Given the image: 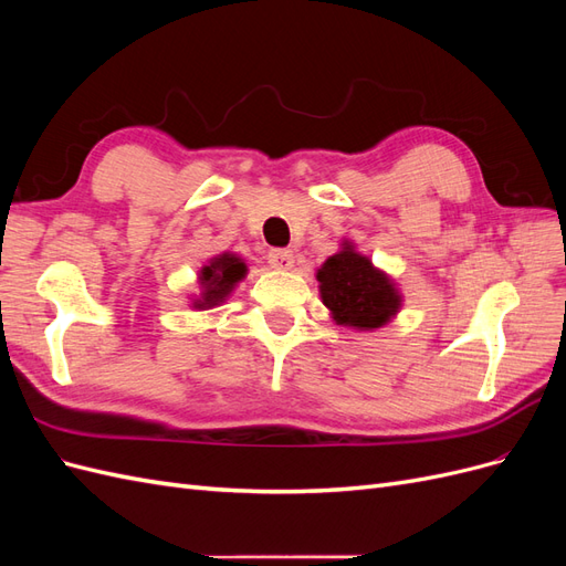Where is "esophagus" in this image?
Returning <instances> with one entry per match:
<instances>
[{
  "instance_id": "esophagus-1",
  "label": "esophagus",
  "mask_w": 566,
  "mask_h": 566,
  "mask_svg": "<svg viewBox=\"0 0 566 566\" xmlns=\"http://www.w3.org/2000/svg\"><path fill=\"white\" fill-rule=\"evenodd\" d=\"M266 260H269V264H271L273 269H281V271L293 269V264H295V256H293V252H290V250H281V248H276V250H269Z\"/></svg>"
}]
</instances>
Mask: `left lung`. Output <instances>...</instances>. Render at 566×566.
I'll return each mask as SVG.
<instances>
[{"label": "left lung", "mask_w": 566, "mask_h": 566, "mask_svg": "<svg viewBox=\"0 0 566 566\" xmlns=\"http://www.w3.org/2000/svg\"><path fill=\"white\" fill-rule=\"evenodd\" d=\"M316 281L323 304L337 325L356 331L380 328L401 306V295L387 273L375 269L368 256L358 254L349 243L325 260Z\"/></svg>", "instance_id": "1"}]
</instances>
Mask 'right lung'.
<instances>
[{
  "label": "right lung",
  "instance_id": "right-lung-1",
  "mask_svg": "<svg viewBox=\"0 0 566 566\" xmlns=\"http://www.w3.org/2000/svg\"><path fill=\"white\" fill-rule=\"evenodd\" d=\"M248 273V266L245 262L241 260V256L235 254H219L214 256V260L202 266L200 271V297L193 300V306L196 310H212V306L224 302L229 295L233 285L245 279Z\"/></svg>",
  "mask_w": 566,
  "mask_h": 566
}]
</instances>
